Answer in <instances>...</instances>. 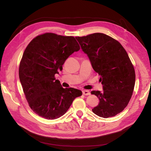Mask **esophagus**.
I'll return each instance as SVG.
<instances>
[{
    "label": "esophagus",
    "instance_id": "obj_1",
    "mask_svg": "<svg viewBox=\"0 0 151 151\" xmlns=\"http://www.w3.org/2000/svg\"><path fill=\"white\" fill-rule=\"evenodd\" d=\"M83 94L84 95H86V96H88V95H89L91 93L89 92V91L88 90H83Z\"/></svg>",
    "mask_w": 151,
    "mask_h": 151
}]
</instances>
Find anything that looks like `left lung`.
I'll return each mask as SVG.
<instances>
[{
  "label": "left lung",
  "instance_id": "left-lung-1",
  "mask_svg": "<svg viewBox=\"0 0 151 151\" xmlns=\"http://www.w3.org/2000/svg\"><path fill=\"white\" fill-rule=\"evenodd\" d=\"M76 38L101 76L103 90L91 93L99 100L92 111L103 118L116 115L127 106L135 86V70L129 55L118 41L103 33Z\"/></svg>",
  "mask_w": 151,
  "mask_h": 151
}]
</instances>
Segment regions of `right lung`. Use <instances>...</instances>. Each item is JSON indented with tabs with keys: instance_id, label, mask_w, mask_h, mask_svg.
Returning a JSON list of instances; mask_svg holds the SVG:
<instances>
[{
	"instance_id": "add662e5",
	"label": "right lung",
	"mask_w": 151,
	"mask_h": 151,
	"mask_svg": "<svg viewBox=\"0 0 151 151\" xmlns=\"http://www.w3.org/2000/svg\"><path fill=\"white\" fill-rule=\"evenodd\" d=\"M79 50L73 36L51 33L36 36L25 49L19 65V79L29 107L40 116L57 119L82 95L81 90L63 88L55 78L66 59Z\"/></svg>"
}]
</instances>
